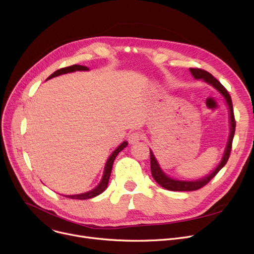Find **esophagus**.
Segmentation results:
<instances>
[{
	"label": "esophagus",
	"instance_id": "1",
	"mask_svg": "<svg viewBox=\"0 0 254 254\" xmlns=\"http://www.w3.org/2000/svg\"><path fill=\"white\" fill-rule=\"evenodd\" d=\"M140 139H142V133L140 131H132L131 133L128 135V141L130 143H135L137 141H139Z\"/></svg>",
	"mask_w": 254,
	"mask_h": 254
}]
</instances>
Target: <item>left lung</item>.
Masks as SVG:
<instances>
[{
    "label": "left lung",
    "mask_w": 254,
    "mask_h": 254,
    "mask_svg": "<svg viewBox=\"0 0 254 254\" xmlns=\"http://www.w3.org/2000/svg\"><path fill=\"white\" fill-rule=\"evenodd\" d=\"M190 72L192 73V75L194 76L195 78H202L204 81H207L209 83H211L213 87H215L217 90H218L223 96L224 98L228 104L229 107V115H231V134H229V138H228V142L227 146L224 152V156L221 160V162L219 163V165L217 166L216 170L209 175L208 177L203 178L201 180L198 181H194V182H186V181H177V180H173L171 178H168L161 170L158 165V162L155 159V157L152 153V151H150V160H151V173L152 176L154 178V180L158 183L160 186H162L163 188L171 190V191H193V190H197L201 187H203L204 185H207L210 181L218 174V172L221 170V168L226 164L229 156H231V152H232V146H233V139H234V135H235V131H236V120H235V115H234V108H233V101L231 98V95L227 92V90L222 86V84L217 80L211 73H209L208 71L200 69V68H190Z\"/></svg>",
    "instance_id": "8db88e82"
}]
</instances>
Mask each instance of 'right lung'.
Wrapping results in <instances>:
<instances>
[{"mask_svg": "<svg viewBox=\"0 0 254 254\" xmlns=\"http://www.w3.org/2000/svg\"><path fill=\"white\" fill-rule=\"evenodd\" d=\"M76 70H89L86 66H81V65H72V66H69V67H64V68H61L59 69L57 71H55L54 73L52 75L48 76L47 79H50L52 77H55V76H58V75H61V74H65V73H68V72H73V71H76ZM128 144L127 141H124L120 144V146L117 148V150H115V152L112 154V156L108 158L107 162H106V165H105V171H104V175H103V178L101 180L100 184L96 187L95 189L89 191V192H86V193H82V194H76V195H66L65 197H68V198H72V199H88V198H92V197H95L97 196L98 194H100V193H102L106 187H107V184H108V180H110V177H111V173H112V168H113V164H114V161L116 159L117 155L122 151L126 146Z\"/></svg>", "mask_w": 254, "mask_h": 254, "instance_id": "1", "label": "right lung"}]
</instances>
